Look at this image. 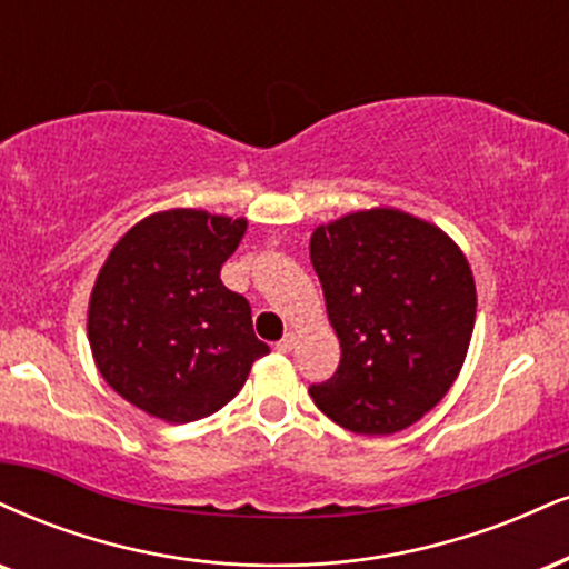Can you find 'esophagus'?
Returning a JSON list of instances; mask_svg holds the SVG:
<instances>
[{
	"label": "esophagus",
	"mask_w": 569,
	"mask_h": 569,
	"mask_svg": "<svg viewBox=\"0 0 569 569\" xmlns=\"http://www.w3.org/2000/svg\"><path fill=\"white\" fill-rule=\"evenodd\" d=\"M293 345H297V341H293V337H291V333H289V337H283V339L278 341V345H276V350H278L280 355H289V352L293 350Z\"/></svg>",
	"instance_id": "1"
}]
</instances>
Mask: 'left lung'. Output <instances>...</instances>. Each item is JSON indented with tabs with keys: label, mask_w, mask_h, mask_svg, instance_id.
Instances as JSON below:
<instances>
[{
	"label": "left lung",
	"mask_w": 569,
	"mask_h": 569,
	"mask_svg": "<svg viewBox=\"0 0 569 569\" xmlns=\"http://www.w3.org/2000/svg\"><path fill=\"white\" fill-rule=\"evenodd\" d=\"M310 259L341 345L337 373L310 395L355 435H395L448 395L477 315L469 259L448 232L373 207L318 224Z\"/></svg>",
	"instance_id": "1"
}]
</instances>
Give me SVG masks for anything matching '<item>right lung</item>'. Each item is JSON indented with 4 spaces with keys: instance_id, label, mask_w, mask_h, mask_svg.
Wrapping results in <instances>:
<instances>
[{
    "instance_id": "add662e5",
    "label": "right lung",
    "mask_w": 569,
    "mask_h": 569,
    "mask_svg": "<svg viewBox=\"0 0 569 569\" xmlns=\"http://www.w3.org/2000/svg\"><path fill=\"white\" fill-rule=\"evenodd\" d=\"M246 228V217L156 211L102 262L89 293V350L108 387L142 413L207 419L270 352L254 337L249 302L219 280Z\"/></svg>"
}]
</instances>
